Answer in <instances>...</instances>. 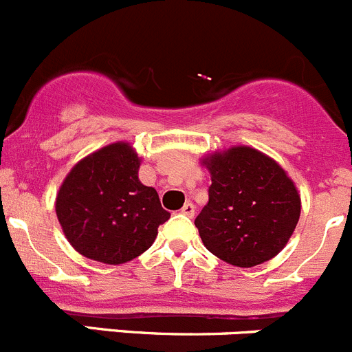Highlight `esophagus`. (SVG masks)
<instances>
[{
	"label": "esophagus",
	"instance_id": "1",
	"mask_svg": "<svg viewBox=\"0 0 352 352\" xmlns=\"http://www.w3.org/2000/svg\"><path fill=\"white\" fill-rule=\"evenodd\" d=\"M180 212H182L184 215H188V217H192V215H195V205H192L191 201H188V204H184Z\"/></svg>",
	"mask_w": 352,
	"mask_h": 352
}]
</instances>
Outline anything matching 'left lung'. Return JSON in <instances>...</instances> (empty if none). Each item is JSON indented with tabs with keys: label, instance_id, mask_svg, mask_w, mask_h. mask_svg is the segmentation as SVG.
Here are the masks:
<instances>
[{
	"label": "left lung",
	"instance_id": "8db88e82",
	"mask_svg": "<svg viewBox=\"0 0 352 352\" xmlns=\"http://www.w3.org/2000/svg\"><path fill=\"white\" fill-rule=\"evenodd\" d=\"M208 204L195 219L212 254L249 268L283 251L300 219V196L280 166L251 147H233L205 161Z\"/></svg>",
	"mask_w": 352,
	"mask_h": 352
}]
</instances>
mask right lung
<instances>
[{"mask_svg": "<svg viewBox=\"0 0 352 352\" xmlns=\"http://www.w3.org/2000/svg\"><path fill=\"white\" fill-rule=\"evenodd\" d=\"M131 145L112 144L84 157L68 173L56 199L66 239L85 258L121 265L140 256L170 219L156 189L138 180Z\"/></svg>", "mask_w": 352, "mask_h": 352, "instance_id": "1", "label": "right lung"}]
</instances>
